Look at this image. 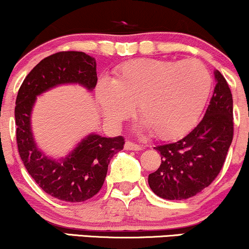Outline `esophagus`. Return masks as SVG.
Returning a JSON list of instances; mask_svg holds the SVG:
<instances>
[{"label": "esophagus", "mask_w": 249, "mask_h": 249, "mask_svg": "<svg viewBox=\"0 0 249 249\" xmlns=\"http://www.w3.org/2000/svg\"><path fill=\"white\" fill-rule=\"evenodd\" d=\"M124 149L125 150H142V145L140 144H135V143L130 142V141H127L124 143Z\"/></svg>", "instance_id": "34e87169"}]
</instances>
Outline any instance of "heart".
I'll use <instances>...</instances> for the list:
<instances>
[{"instance_id": "obj_1", "label": "heart", "mask_w": 249, "mask_h": 249, "mask_svg": "<svg viewBox=\"0 0 249 249\" xmlns=\"http://www.w3.org/2000/svg\"><path fill=\"white\" fill-rule=\"evenodd\" d=\"M209 71L198 60L135 59L102 79L96 100L108 122L119 124L137 104L141 125L162 139L183 135L199 118L211 89Z\"/></svg>"}]
</instances>
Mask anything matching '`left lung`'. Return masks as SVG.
Segmentation results:
<instances>
[{
    "mask_svg": "<svg viewBox=\"0 0 249 249\" xmlns=\"http://www.w3.org/2000/svg\"><path fill=\"white\" fill-rule=\"evenodd\" d=\"M215 84L205 115L177 142L156 145L160 168L148 183L163 199L183 200L199 194L218 176L233 140V99L226 79L214 71Z\"/></svg>",
    "mask_w": 249,
    "mask_h": 249,
    "instance_id": "obj_1",
    "label": "left lung"
}]
</instances>
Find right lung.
I'll return each mask as SVG.
<instances>
[{"label":"right lung","mask_w":249,"mask_h":249,"mask_svg":"<svg viewBox=\"0 0 249 249\" xmlns=\"http://www.w3.org/2000/svg\"><path fill=\"white\" fill-rule=\"evenodd\" d=\"M95 59L85 52L63 51L40 60L19 87L15 107L16 140L22 162L39 188L57 199L80 203L100 191L109 160L124 149L122 136L89 134L64 159L46 156L37 147L31 129V113L37 96L59 85L78 84L94 89Z\"/></svg>","instance_id":"add662e5"}]
</instances>
